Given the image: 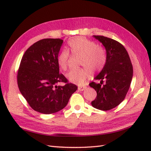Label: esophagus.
<instances>
[{"label": "esophagus", "mask_w": 151, "mask_h": 151, "mask_svg": "<svg viewBox=\"0 0 151 151\" xmlns=\"http://www.w3.org/2000/svg\"><path fill=\"white\" fill-rule=\"evenodd\" d=\"M86 88H86V86H81V87L78 88V91H83L84 90H85Z\"/></svg>", "instance_id": "obj_1"}]
</instances>
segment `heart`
Returning <instances> with one entry per match:
<instances>
[{
  "label": "heart",
  "instance_id": "b5f03b06",
  "mask_svg": "<svg viewBox=\"0 0 151 151\" xmlns=\"http://www.w3.org/2000/svg\"><path fill=\"white\" fill-rule=\"evenodd\" d=\"M69 50L73 54L81 56L80 64L84 67L71 69L66 75L70 82L79 85L84 84L91 75L92 70L97 71L104 67L106 63V54L102 47L96 45L94 41L84 37H76L68 41ZM69 52L64 49L57 57L58 65L62 70H66L68 64Z\"/></svg>",
  "mask_w": 151,
  "mask_h": 151
}]
</instances>
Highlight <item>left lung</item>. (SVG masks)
I'll use <instances>...</instances> for the list:
<instances>
[{"instance_id": "1", "label": "left lung", "mask_w": 151, "mask_h": 151, "mask_svg": "<svg viewBox=\"0 0 151 151\" xmlns=\"http://www.w3.org/2000/svg\"><path fill=\"white\" fill-rule=\"evenodd\" d=\"M93 37L104 47L106 58L103 68L94 78L100 82L89 84L97 93L91 105L106 111L117 106L124 100L132 82L133 67L129 54L120 43L102 36Z\"/></svg>"}]
</instances>
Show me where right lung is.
<instances>
[{"instance_id":"add662e5","label":"right lung","mask_w":151,"mask_h":151,"mask_svg":"<svg viewBox=\"0 0 151 151\" xmlns=\"http://www.w3.org/2000/svg\"><path fill=\"white\" fill-rule=\"evenodd\" d=\"M63 41L43 39L30 46L22 56L17 73L22 95L35 111L54 114L65 108L78 87L60 74L57 57ZM65 82L63 86H58Z\"/></svg>"}]
</instances>
